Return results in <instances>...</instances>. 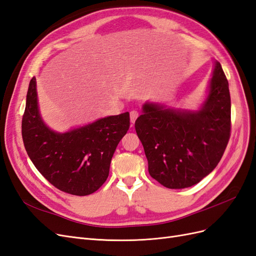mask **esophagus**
I'll list each match as a JSON object with an SVG mask.
<instances>
[{
	"label": "esophagus",
	"instance_id": "34e87169",
	"mask_svg": "<svg viewBox=\"0 0 256 256\" xmlns=\"http://www.w3.org/2000/svg\"><path fill=\"white\" fill-rule=\"evenodd\" d=\"M138 111H136V110L130 111V122H131V125H134V124L136 122V118H138Z\"/></svg>",
	"mask_w": 256,
	"mask_h": 256
}]
</instances>
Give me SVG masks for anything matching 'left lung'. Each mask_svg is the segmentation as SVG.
I'll return each mask as SVG.
<instances>
[{"mask_svg": "<svg viewBox=\"0 0 256 256\" xmlns=\"http://www.w3.org/2000/svg\"><path fill=\"white\" fill-rule=\"evenodd\" d=\"M207 97L198 110L145 102L136 120L150 175L168 189L200 182L219 164L230 132V96L221 64L214 62Z\"/></svg>", "mask_w": 256, "mask_h": 256, "instance_id": "1", "label": "left lung"}]
</instances>
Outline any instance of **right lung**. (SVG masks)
Wrapping results in <instances>:
<instances>
[{"instance_id":"right-lung-1","label":"right lung","mask_w":256,"mask_h":256,"mask_svg":"<svg viewBox=\"0 0 256 256\" xmlns=\"http://www.w3.org/2000/svg\"><path fill=\"white\" fill-rule=\"evenodd\" d=\"M129 126V112H125L56 132L42 118L36 78L30 81L22 118L23 143L36 168L60 191L84 196L102 187L109 176L113 154Z\"/></svg>"}]
</instances>
